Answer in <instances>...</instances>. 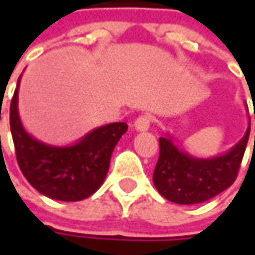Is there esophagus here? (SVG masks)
Here are the masks:
<instances>
[{"label":"esophagus","mask_w":255,"mask_h":255,"mask_svg":"<svg viewBox=\"0 0 255 255\" xmlns=\"http://www.w3.org/2000/svg\"><path fill=\"white\" fill-rule=\"evenodd\" d=\"M150 123H152V116H149V115H142V116H139V118L134 121L133 128H134L137 132H146V130H149Z\"/></svg>","instance_id":"esophagus-1"}]
</instances>
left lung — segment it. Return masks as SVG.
<instances>
[{"instance_id": "left-lung-1", "label": "left lung", "mask_w": 255, "mask_h": 255, "mask_svg": "<svg viewBox=\"0 0 255 255\" xmlns=\"http://www.w3.org/2000/svg\"><path fill=\"white\" fill-rule=\"evenodd\" d=\"M249 136L250 125L243 139L229 152L209 159L183 152L174 144L170 134L159 137L160 154L153 171L156 189L164 199L177 204H197L210 200L236 180Z\"/></svg>"}]
</instances>
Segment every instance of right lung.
Segmentation results:
<instances>
[{
	"label": "right lung",
	"instance_id": "1",
	"mask_svg": "<svg viewBox=\"0 0 255 255\" xmlns=\"http://www.w3.org/2000/svg\"><path fill=\"white\" fill-rule=\"evenodd\" d=\"M9 108L16 162L29 184L49 199L79 201L102 186L115 146L128 130L125 122L96 128L69 146H52L36 140L22 126L18 113V88ZM1 119V118H0Z\"/></svg>",
	"mask_w": 255,
	"mask_h": 255
}]
</instances>
